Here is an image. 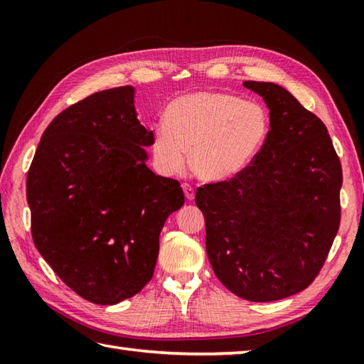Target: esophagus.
I'll list each match as a JSON object with an SVG mask.
<instances>
[{
	"label": "esophagus",
	"instance_id": "34e87169",
	"mask_svg": "<svg viewBox=\"0 0 364 364\" xmlns=\"http://www.w3.org/2000/svg\"><path fill=\"white\" fill-rule=\"evenodd\" d=\"M183 191H184V196H186V198H188V200H194V197H196V191H194V188L191 186V184L184 183V184H183Z\"/></svg>",
	"mask_w": 364,
	"mask_h": 364
}]
</instances>
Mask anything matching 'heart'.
I'll list each match as a JSON object with an SVG mask.
<instances>
[{
  "mask_svg": "<svg viewBox=\"0 0 364 364\" xmlns=\"http://www.w3.org/2000/svg\"><path fill=\"white\" fill-rule=\"evenodd\" d=\"M166 125L153 129L151 156L164 175L180 173L189 151L191 168L203 181L241 175L258 158L270 133L267 107L227 92H196L173 100Z\"/></svg>",
  "mask_w": 364,
  "mask_h": 364,
  "instance_id": "heart-1",
  "label": "heart"
}]
</instances>
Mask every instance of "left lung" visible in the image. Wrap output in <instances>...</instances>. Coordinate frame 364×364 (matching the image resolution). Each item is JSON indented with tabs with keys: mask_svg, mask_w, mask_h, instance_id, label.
Listing matches in <instances>:
<instances>
[{
	"mask_svg": "<svg viewBox=\"0 0 364 364\" xmlns=\"http://www.w3.org/2000/svg\"><path fill=\"white\" fill-rule=\"evenodd\" d=\"M264 100L270 133L253 164L197 189L206 253L237 297L274 301L304 291L327 259L341 220L343 168L322 120L284 87L245 81Z\"/></svg>",
	"mask_w": 364,
	"mask_h": 364,
	"instance_id": "obj_1",
	"label": "left lung"
}]
</instances>
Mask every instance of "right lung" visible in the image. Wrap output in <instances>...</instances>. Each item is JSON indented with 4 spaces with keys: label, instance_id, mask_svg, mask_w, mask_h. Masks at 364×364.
<instances>
[{
    "label": "right lung",
    "instance_id": "obj_1",
    "mask_svg": "<svg viewBox=\"0 0 364 364\" xmlns=\"http://www.w3.org/2000/svg\"><path fill=\"white\" fill-rule=\"evenodd\" d=\"M153 131L131 86L68 106L45 129L26 178L31 233L43 259L92 304L115 305L151 280L180 183L146 167Z\"/></svg>",
    "mask_w": 364,
    "mask_h": 364
}]
</instances>
